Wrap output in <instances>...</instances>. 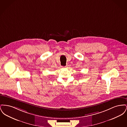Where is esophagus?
Wrapping results in <instances>:
<instances>
[{"label": "esophagus", "mask_w": 127, "mask_h": 127, "mask_svg": "<svg viewBox=\"0 0 127 127\" xmlns=\"http://www.w3.org/2000/svg\"><path fill=\"white\" fill-rule=\"evenodd\" d=\"M67 66V65H66V66H64V67H66V66Z\"/></svg>", "instance_id": "obj_1"}]
</instances>
